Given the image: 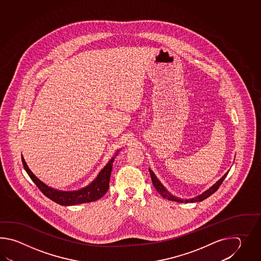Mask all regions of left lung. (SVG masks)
<instances>
[{
  "instance_id": "8db88e82",
  "label": "left lung",
  "mask_w": 261,
  "mask_h": 261,
  "mask_svg": "<svg viewBox=\"0 0 261 261\" xmlns=\"http://www.w3.org/2000/svg\"><path fill=\"white\" fill-rule=\"evenodd\" d=\"M150 175H151V180H152V183H153V186L155 187V189H156V191L160 193V194L164 198V199H167V200H172V201H177V202H186V203H188V202H196V201H201V200H205L207 199L208 197H210L212 194H214L216 191H217L218 188L220 187V185L223 183V181H224V179L226 178L227 176V173H225L222 178H220L218 181H217V183L215 184L214 186H212L211 188L209 189H207L206 191H204L203 193H201V194L199 195V196H197V197H195V198H192V199H189V200H182V199H179L177 197H174L173 195L171 194L168 190H167L165 188H164V186L162 185V184L160 182V180L156 178V176L155 175V173L152 172V170L149 169Z\"/></svg>"
}]
</instances>
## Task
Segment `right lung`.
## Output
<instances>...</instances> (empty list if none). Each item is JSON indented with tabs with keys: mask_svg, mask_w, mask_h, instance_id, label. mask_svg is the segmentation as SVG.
Segmentation results:
<instances>
[{
	"mask_svg": "<svg viewBox=\"0 0 261 261\" xmlns=\"http://www.w3.org/2000/svg\"><path fill=\"white\" fill-rule=\"evenodd\" d=\"M116 155H117V152L116 153ZM115 156L112 158L110 161L106 164V166H105V168L99 172L96 179L89 184V186H87L83 189L73 190V191H62V190L50 188L34 175V172L29 169L24 158L22 156L21 159H22L23 167L25 171L27 172L29 176L34 181V183L38 187V189L42 191V193L45 197L55 201L58 204L70 206L95 201L99 200L106 194L109 189L110 175H111L113 162L115 161Z\"/></svg>",
	"mask_w": 261,
	"mask_h": 261,
	"instance_id": "obj_1",
	"label": "right lung"
}]
</instances>
